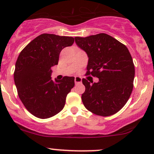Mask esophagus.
<instances>
[{
	"label": "esophagus",
	"mask_w": 154,
	"mask_h": 154,
	"mask_svg": "<svg viewBox=\"0 0 154 154\" xmlns=\"http://www.w3.org/2000/svg\"><path fill=\"white\" fill-rule=\"evenodd\" d=\"M74 82H75V84H80L82 83V78L80 77H75L74 78Z\"/></svg>",
	"instance_id": "1"
}]
</instances>
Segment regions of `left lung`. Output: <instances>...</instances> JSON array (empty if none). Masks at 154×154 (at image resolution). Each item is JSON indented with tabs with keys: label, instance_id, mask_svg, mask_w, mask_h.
I'll return each instance as SVG.
<instances>
[{
	"label": "left lung",
	"instance_id": "left-lung-1",
	"mask_svg": "<svg viewBox=\"0 0 154 154\" xmlns=\"http://www.w3.org/2000/svg\"><path fill=\"white\" fill-rule=\"evenodd\" d=\"M74 38L88 55L86 75L99 78L94 83L82 80L86 87L82 94L83 105L97 116L116 114L126 104L133 88L135 67L128 49L106 33Z\"/></svg>",
	"mask_w": 154,
	"mask_h": 154
}]
</instances>
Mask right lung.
I'll use <instances>...</instances> for the list:
<instances>
[{"instance_id":"1","label":"right lung","mask_w":154,"mask_h":154,"mask_svg":"<svg viewBox=\"0 0 154 154\" xmlns=\"http://www.w3.org/2000/svg\"><path fill=\"white\" fill-rule=\"evenodd\" d=\"M74 38L43 33L30 42L20 53L14 71L18 97L35 117L45 119L58 114L66 104V96L74 86V77L51 80L52 66L58 64L64 48Z\"/></svg>"}]
</instances>
